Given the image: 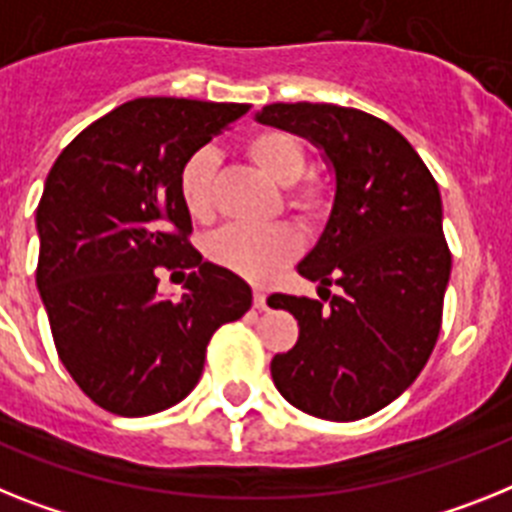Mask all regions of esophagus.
Here are the masks:
<instances>
[{"instance_id": "34e87169", "label": "esophagus", "mask_w": 512, "mask_h": 512, "mask_svg": "<svg viewBox=\"0 0 512 512\" xmlns=\"http://www.w3.org/2000/svg\"><path fill=\"white\" fill-rule=\"evenodd\" d=\"M252 302H255L257 309H265L268 304H265V294L260 289H255V294H252Z\"/></svg>"}]
</instances>
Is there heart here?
<instances>
[{
	"mask_svg": "<svg viewBox=\"0 0 512 512\" xmlns=\"http://www.w3.org/2000/svg\"><path fill=\"white\" fill-rule=\"evenodd\" d=\"M247 156L257 169H263L273 182L283 184L286 208L304 221H315L325 210V187L317 179H304L307 148L296 135L286 130H263L252 135L244 145ZM216 169L218 158L210 148L195 150L179 169V197L184 210L195 221H210L216 213ZM302 242L291 226L276 223L265 229L226 226L205 242L210 263L231 270L249 281H265L283 265L291 263Z\"/></svg>",
	"mask_w": 512,
	"mask_h": 512,
	"instance_id": "obj_1",
	"label": "heart"
}]
</instances>
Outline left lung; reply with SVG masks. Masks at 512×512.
<instances>
[{
  "label": "left lung",
  "instance_id": "obj_1",
  "mask_svg": "<svg viewBox=\"0 0 512 512\" xmlns=\"http://www.w3.org/2000/svg\"><path fill=\"white\" fill-rule=\"evenodd\" d=\"M257 122L312 140L336 171L325 231L296 265L320 283V299H268L299 322V341L273 356L270 375L304 414L356 422L409 388L440 336L450 278L440 190L409 140L367 111L270 103ZM328 285L342 294L330 297Z\"/></svg>",
  "mask_w": 512,
  "mask_h": 512
}]
</instances>
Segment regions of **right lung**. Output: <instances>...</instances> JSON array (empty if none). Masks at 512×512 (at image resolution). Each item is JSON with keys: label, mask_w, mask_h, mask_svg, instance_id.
Returning a JSON list of instances; mask_svg holds the SVG:
<instances>
[{"label": "right lung", "mask_w": 512, "mask_h": 512, "mask_svg": "<svg viewBox=\"0 0 512 512\" xmlns=\"http://www.w3.org/2000/svg\"><path fill=\"white\" fill-rule=\"evenodd\" d=\"M249 103L135 98L85 127L51 166L36 210V286L54 346L90 401L148 416L184 401L221 325L252 307V289L205 263L179 169ZM192 267L179 300L157 270Z\"/></svg>", "instance_id": "add662e5"}]
</instances>
